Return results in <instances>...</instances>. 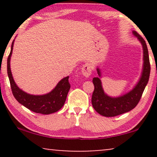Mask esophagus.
<instances>
[{"instance_id":"1","label":"esophagus","mask_w":157,"mask_h":157,"mask_svg":"<svg viewBox=\"0 0 157 157\" xmlns=\"http://www.w3.org/2000/svg\"><path fill=\"white\" fill-rule=\"evenodd\" d=\"M81 73L86 78H89L91 74V67L89 64L86 63L81 68Z\"/></svg>"}]
</instances>
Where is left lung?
<instances>
[{
    "mask_svg": "<svg viewBox=\"0 0 157 157\" xmlns=\"http://www.w3.org/2000/svg\"><path fill=\"white\" fill-rule=\"evenodd\" d=\"M132 33L137 38L141 43L143 48V66L142 71L138 82L134 88L127 93L123 95L112 97L105 93L102 87L101 72L100 68L97 66V73L98 77H94L93 83L94 85V91L92 95V106L96 111L99 114L106 117H112L128 112L135 108L139 101L146 86L149 81L150 75V63L149 58V52L145 40L135 31H132Z\"/></svg>",
    "mask_w": 157,
    "mask_h": 157,
    "instance_id": "left-lung-1",
    "label": "left lung"
}]
</instances>
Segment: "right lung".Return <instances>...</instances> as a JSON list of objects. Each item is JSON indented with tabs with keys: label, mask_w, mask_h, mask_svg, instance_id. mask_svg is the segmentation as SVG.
<instances>
[{
	"label": "right lung",
	"mask_w": 157,
	"mask_h": 157,
	"mask_svg": "<svg viewBox=\"0 0 157 157\" xmlns=\"http://www.w3.org/2000/svg\"><path fill=\"white\" fill-rule=\"evenodd\" d=\"M14 40H13L10 53L7 60V71L10 87L14 97L23 106L33 112L50 114L60 110L64 105L71 85L68 77L62 78L55 88L48 93L43 95H33L21 89L15 82L10 70V57L13 53Z\"/></svg>",
	"instance_id": "right-lung-1"
}]
</instances>
